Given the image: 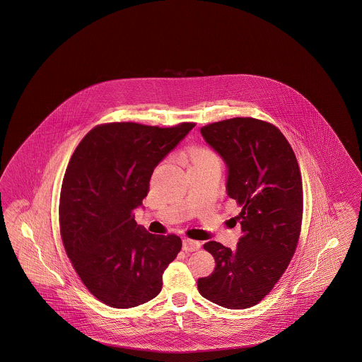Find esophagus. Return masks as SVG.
Segmentation results:
<instances>
[{"label": "esophagus", "mask_w": 362, "mask_h": 362, "mask_svg": "<svg viewBox=\"0 0 362 362\" xmlns=\"http://www.w3.org/2000/svg\"><path fill=\"white\" fill-rule=\"evenodd\" d=\"M200 245H202L200 241L192 240V239H185V240H183V250H185L186 252L197 251V250L200 248Z\"/></svg>", "instance_id": "obj_1"}]
</instances>
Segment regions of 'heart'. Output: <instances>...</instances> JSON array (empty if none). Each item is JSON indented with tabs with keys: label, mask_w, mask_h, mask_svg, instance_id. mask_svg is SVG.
I'll use <instances>...</instances> for the list:
<instances>
[{
	"label": "heart",
	"mask_w": 362,
	"mask_h": 362,
	"mask_svg": "<svg viewBox=\"0 0 362 362\" xmlns=\"http://www.w3.org/2000/svg\"><path fill=\"white\" fill-rule=\"evenodd\" d=\"M192 165H206V163H220V158L218 153H215L209 147H197L192 150L191 155Z\"/></svg>",
	"instance_id": "heart-1"
}]
</instances>
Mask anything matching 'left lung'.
I'll return each mask as SVG.
<instances>
[{"label":"left lung","mask_w":362,"mask_h":362,"mask_svg":"<svg viewBox=\"0 0 362 362\" xmlns=\"http://www.w3.org/2000/svg\"><path fill=\"white\" fill-rule=\"evenodd\" d=\"M200 132L228 167L227 194L241 207L235 250L203 247L216 267L197 280L200 295L220 307L245 309L267 296L295 255L303 223V180L296 155L269 122L230 118Z\"/></svg>","instance_id":"1"}]
</instances>
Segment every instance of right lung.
I'll return each instance as SVG.
<instances>
[{"mask_svg":"<svg viewBox=\"0 0 362 362\" xmlns=\"http://www.w3.org/2000/svg\"><path fill=\"white\" fill-rule=\"evenodd\" d=\"M195 127L111 122L85 135L66 168L59 228L66 253L88 292L112 308L138 307L162 291L182 250L174 233H148L134 219L153 168Z\"/></svg>","mask_w":362,"mask_h":362,"instance_id":"1","label":"right lung"}]
</instances>
